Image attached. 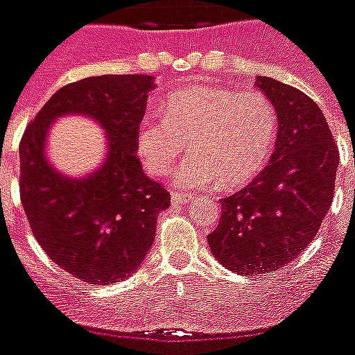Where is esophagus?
I'll list each match as a JSON object with an SVG mask.
<instances>
[{
  "instance_id": "34e87169",
  "label": "esophagus",
  "mask_w": 355,
  "mask_h": 355,
  "mask_svg": "<svg viewBox=\"0 0 355 355\" xmlns=\"http://www.w3.org/2000/svg\"><path fill=\"white\" fill-rule=\"evenodd\" d=\"M194 198H196L194 194H181V192H175V190L171 196L172 205H175V207H178V205H187L189 201H194Z\"/></svg>"
}]
</instances>
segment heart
I'll return each instance as SVG.
<instances>
[{"label": "heart", "mask_w": 355, "mask_h": 355, "mask_svg": "<svg viewBox=\"0 0 355 355\" xmlns=\"http://www.w3.org/2000/svg\"><path fill=\"white\" fill-rule=\"evenodd\" d=\"M276 130V107L266 94L196 85L168 94L161 116L139 123L136 143L154 174L171 172L189 143L192 156L178 168L175 183L192 189L218 180L232 189L265 168Z\"/></svg>", "instance_id": "b5f03b06"}]
</instances>
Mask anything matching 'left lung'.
Wrapping results in <instances>:
<instances>
[{"label":"left lung","mask_w":355,"mask_h":355,"mask_svg":"<svg viewBox=\"0 0 355 355\" xmlns=\"http://www.w3.org/2000/svg\"><path fill=\"white\" fill-rule=\"evenodd\" d=\"M277 112V141L256 180L221 199L210 250L232 272L256 276L288 265L319 232L334 199L339 150L321 108L301 90L257 76Z\"/></svg>","instance_id":"left-lung-1"}]
</instances>
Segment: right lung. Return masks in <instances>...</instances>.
<instances>
[{
	"mask_svg": "<svg viewBox=\"0 0 355 355\" xmlns=\"http://www.w3.org/2000/svg\"><path fill=\"white\" fill-rule=\"evenodd\" d=\"M154 78L107 74L61 87L26 125L19 143V198L32 234L55 265L89 285H112L139 268L171 192L143 172L136 134ZM89 113L109 134V156L96 175L67 180L46 163L50 123Z\"/></svg>",
	"mask_w": 355,
	"mask_h": 355,
	"instance_id": "obj_1",
	"label": "right lung"
}]
</instances>
